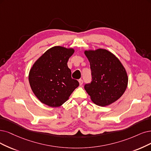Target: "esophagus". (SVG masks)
<instances>
[{
	"instance_id": "esophagus-1",
	"label": "esophagus",
	"mask_w": 151,
	"mask_h": 151,
	"mask_svg": "<svg viewBox=\"0 0 151 151\" xmlns=\"http://www.w3.org/2000/svg\"><path fill=\"white\" fill-rule=\"evenodd\" d=\"M78 82H79V83H80V86H81V85H83V81L81 79H80V80H78Z\"/></svg>"
}]
</instances>
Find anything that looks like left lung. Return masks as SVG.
Masks as SVG:
<instances>
[{
	"label": "left lung",
	"mask_w": 151,
	"mask_h": 151,
	"mask_svg": "<svg viewBox=\"0 0 151 151\" xmlns=\"http://www.w3.org/2000/svg\"><path fill=\"white\" fill-rule=\"evenodd\" d=\"M92 75L90 84L85 89L91 100L99 106L116 101L125 92L128 83L126 70L116 55L103 48L85 50Z\"/></svg>",
	"instance_id": "1"
}]
</instances>
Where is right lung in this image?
Returning <instances> with one entry per match:
<instances>
[{
	"label": "right lung",
	"instance_id": "right-lung-1",
	"mask_svg": "<svg viewBox=\"0 0 151 151\" xmlns=\"http://www.w3.org/2000/svg\"><path fill=\"white\" fill-rule=\"evenodd\" d=\"M73 48L55 46L49 48L33 63L29 81L33 93L41 103L50 107H60L79 86L71 78L68 61Z\"/></svg>",
	"mask_w": 151,
	"mask_h": 151
}]
</instances>
